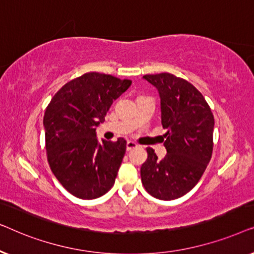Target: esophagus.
<instances>
[{
	"mask_svg": "<svg viewBox=\"0 0 254 254\" xmlns=\"http://www.w3.org/2000/svg\"><path fill=\"white\" fill-rule=\"evenodd\" d=\"M135 148H137V144L135 143V142H133V141H128V142H127V144H126L127 151L133 150V149H135Z\"/></svg>",
	"mask_w": 254,
	"mask_h": 254,
	"instance_id": "34e87169",
	"label": "esophagus"
}]
</instances>
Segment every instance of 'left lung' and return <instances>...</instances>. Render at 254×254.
<instances>
[{
    "mask_svg": "<svg viewBox=\"0 0 254 254\" xmlns=\"http://www.w3.org/2000/svg\"><path fill=\"white\" fill-rule=\"evenodd\" d=\"M158 90L168 154L158 159L152 148L141 166L147 192L159 200H175L196 185L213 154L214 116L204 97L186 79L162 72L144 75Z\"/></svg>",
    "mask_w": 254,
    "mask_h": 254,
    "instance_id": "8db88e82",
    "label": "left lung"
}]
</instances>
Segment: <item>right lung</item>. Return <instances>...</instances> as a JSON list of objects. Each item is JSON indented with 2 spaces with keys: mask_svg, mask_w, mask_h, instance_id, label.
<instances>
[{
  "mask_svg": "<svg viewBox=\"0 0 254 254\" xmlns=\"http://www.w3.org/2000/svg\"><path fill=\"white\" fill-rule=\"evenodd\" d=\"M131 84L100 72H86L65 83L44 116L47 161L69 193L97 199L114 185L126 152V140L98 141L96 127L105 120L113 100Z\"/></svg>",
  "mask_w": 254,
  "mask_h": 254,
  "instance_id": "1",
  "label": "right lung"
}]
</instances>
